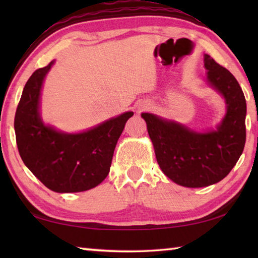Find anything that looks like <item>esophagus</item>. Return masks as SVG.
Segmentation results:
<instances>
[{
  "label": "esophagus",
  "instance_id": "obj_1",
  "mask_svg": "<svg viewBox=\"0 0 258 258\" xmlns=\"http://www.w3.org/2000/svg\"><path fill=\"white\" fill-rule=\"evenodd\" d=\"M151 107V104L147 101H143L139 104V110H147V109H149Z\"/></svg>",
  "mask_w": 258,
  "mask_h": 258
}]
</instances>
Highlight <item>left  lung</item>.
Listing matches in <instances>:
<instances>
[{
	"mask_svg": "<svg viewBox=\"0 0 258 258\" xmlns=\"http://www.w3.org/2000/svg\"><path fill=\"white\" fill-rule=\"evenodd\" d=\"M208 86L225 101V115L215 130L198 132L155 113L142 112L161 171L176 184L208 186L228 175L246 142V99L238 81L208 54L204 55Z\"/></svg>",
	"mask_w": 258,
	"mask_h": 258,
	"instance_id": "left-lung-1",
	"label": "left lung"
}]
</instances>
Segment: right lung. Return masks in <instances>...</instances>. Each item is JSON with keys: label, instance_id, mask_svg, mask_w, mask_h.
I'll return each instance as SVG.
<instances>
[{"label": "right lung", "instance_id": "obj_1", "mask_svg": "<svg viewBox=\"0 0 258 258\" xmlns=\"http://www.w3.org/2000/svg\"><path fill=\"white\" fill-rule=\"evenodd\" d=\"M53 63L35 71L26 83L15 117L17 146L24 164L50 190L86 191L107 177L117 141L134 112H124L81 133L46 125L40 112L41 91Z\"/></svg>", "mask_w": 258, "mask_h": 258}]
</instances>
